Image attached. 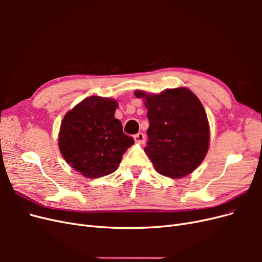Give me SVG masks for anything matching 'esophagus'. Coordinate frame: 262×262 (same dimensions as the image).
I'll return each instance as SVG.
<instances>
[{
	"instance_id": "1",
	"label": "esophagus",
	"mask_w": 262,
	"mask_h": 262,
	"mask_svg": "<svg viewBox=\"0 0 262 262\" xmlns=\"http://www.w3.org/2000/svg\"><path fill=\"white\" fill-rule=\"evenodd\" d=\"M134 141L137 142V143H144L145 142V136L143 133H138V134H136V136H134Z\"/></svg>"
}]
</instances>
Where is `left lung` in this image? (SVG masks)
Instances as JSON below:
<instances>
[{"label":"left lung","mask_w":262,"mask_h":262,"mask_svg":"<svg viewBox=\"0 0 262 262\" xmlns=\"http://www.w3.org/2000/svg\"><path fill=\"white\" fill-rule=\"evenodd\" d=\"M145 100L149 126L144 150L161 175L178 179L191 173L209 149L210 128L205 110L186 87L161 94L136 91Z\"/></svg>","instance_id":"1"}]
</instances>
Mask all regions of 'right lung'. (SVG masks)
I'll use <instances>...</instances> for the list:
<instances>
[{
    "instance_id": "right-lung-1",
    "label": "right lung",
    "mask_w": 262,
    "mask_h": 262,
    "mask_svg": "<svg viewBox=\"0 0 262 262\" xmlns=\"http://www.w3.org/2000/svg\"><path fill=\"white\" fill-rule=\"evenodd\" d=\"M117 101L91 96L64 116L59 132V148L71 167L87 178L114 172L133 138L122 131L115 118Z\"/></svg>"
}]
</instances>
